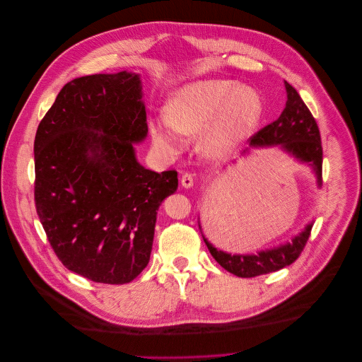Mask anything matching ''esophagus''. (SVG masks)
Wrapping results in <instances>:
<instances>
[{"label":"esophagus","mask_w":362,"mask_h":362,"mask_svg":"<svg viewBox=\"0 0 362 362\" xmlns=\"http://www.w3.org/2000/svg\"><path fill=\"white\" fill-rule=\"evenodd\" d=\"M181 185H182L184 188H192V187H194V177H192V174H188V173L182 174V177H181Z\"/></svg>","instance_id":"1"}]
</instances>
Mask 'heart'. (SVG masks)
Segmentation results:
<instances>
[{"mask_svg": "<svg viewBox=\"0 0 362 362\" xmlns=\"http://www.w3.org/2000/svg\"><path fill=\"white\" fill-rule=\"evenodd\" d=\"M263 115L258 92L230 79L191 83L173 95L165 115L149 128L156 145L170 155L178 153L182 135H201V149L211 158H224L240 149L254 134Z\"/></svg>", "mask_w": 362, "mask_h": 362, "instance_id": "1", "label": "heart"}]
</instances>
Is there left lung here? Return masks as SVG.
<instances>
[{
	"label": "left lung",
	"mask_w": 362,
	"mask_h": 362,
	"mask_svg": "<svg viewBox=\"0 0 362 362\" xmlns=\"http://www.w3.org/2000/svg\"><path fill=\"white\" fill-rule=\"evenodd\" d=\"M284 85L287 90V102L283 112L276 121L254 134L250 138V144L251 146L280 145L287 153L312 165L317 177V184L320 185L323 152L317 124L298 92L288 82H284ZM198 226L201 228L199 221ZM310 230L312 224H308L291 243L273 250L260 251L257 255H231L214 248L205 237L204 241L211 257L227 272L238 277H255L277 272L296 262L305 248Z\"/></svg>",
	"instance_id": "obj_1"
}]
</instances>
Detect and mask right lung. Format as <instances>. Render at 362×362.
<instances>
[{"instance_id": "add662e5", "label": "right lung", "mask_w": 362, "mask_h": 362, "mask_svg": "<svg viewBox=\"0 0 362 362\" xmlns=\"http://www.w3.org/2000/svg\"><path fill=\"white\" fill-rule=\"evenodd\" d=\"M141 79L98 74L68 82L35 138V204L57 258L104 284L132 281L149 263L156 214L175 170L142 167L148 135Z\"/></svg>"}]
</instances>
